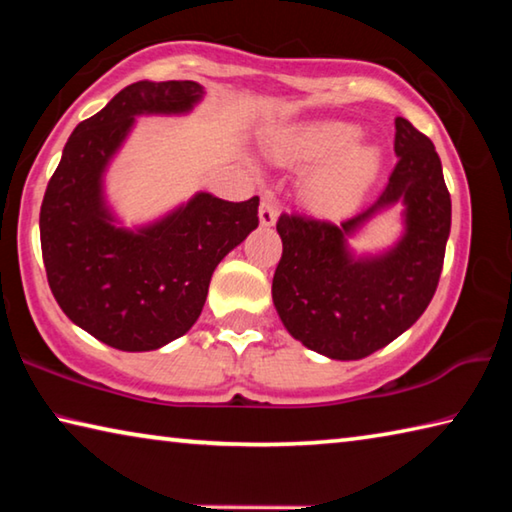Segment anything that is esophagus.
Listing matches in <instances>:
<instances>
[{
	"label": "esophagus",
	"instance_id": "34e87169",
	"mask_svg": "<svg viewBox=\"0 0 512 512\" xmlns=\"http://www.w3.org/2000/svg\"><path fill=\"white\" fill-rule=\"evenodd\" d=\"M277 221V207L273 203H262L259 205V223L264 225V228H271Z\"/></svg>",
	"mask_w": 512,
	"mask_h": 512
}]
</instances>
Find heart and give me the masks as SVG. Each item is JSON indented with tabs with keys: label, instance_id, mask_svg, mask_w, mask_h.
I'll return each instance as SVG.
<instances>
[{
	"label": "heart",
	"instance_id": "heart-1",
	"mask_svg": "<svg viewBox=\"0 0 512 512\" xmlns=\"http://www.w3.org/2000/svg\"><path fill=\"white\" fill-rule=\"evenodd\" d=\"M359 137L345 121H309L275 131L268 151L287 167H314L302 180V198L316 214L339 216L361 201L381 167L377 146Z\"/></svg>",
	"mask_w": 512,
	"mask_h": 512
}]
</instances>
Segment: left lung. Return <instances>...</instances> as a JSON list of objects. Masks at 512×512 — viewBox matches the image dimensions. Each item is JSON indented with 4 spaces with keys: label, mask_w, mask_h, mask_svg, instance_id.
Here are the masks:
<instances>
[{
    "label": "left lung",
    "mask_w": 512,
    "mask_h": 512,
    "mask_svg": "<svg viewBox=\"0 0 512 512\" xmlns=\"http://www.w3.org/2000/svg\"><path fill=\"white\" fill-rule=\"evenodd\" d=\"M395 169L359 214L332 225L282 214V259L273 275V305L287 332L327 359L354 361L404 334L436 293L452 228L443 164L427 135L395 119ZM397 204L403 232L388 249L357 254L362 230Z\"/></svg>",
    "instance_id": "8db88e82"
}]
</instances>
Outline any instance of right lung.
Returning a JSON list of instances; mask_svg holds the SVG:
<instances>
[{"instance_id":"right-lung-1","label":"right lung","mask_w":512,"mask_h":512,"mask_svg":"<svg viewBox=\"0 0 512 512\" xmlns=\"http://www.w3.org/2000/svg\"><path fill=\"white\" fill-rule=\"evenodd\" d=\"M205 97L196 81H137L69 135L40 207L47 280L65 316L124 352H151L187 334L214 268L257 219L259 198L230 203L210 192L151 221L126 225L108 198L110 164L137 117H185Z\"/></svg>"}]
</instances>
